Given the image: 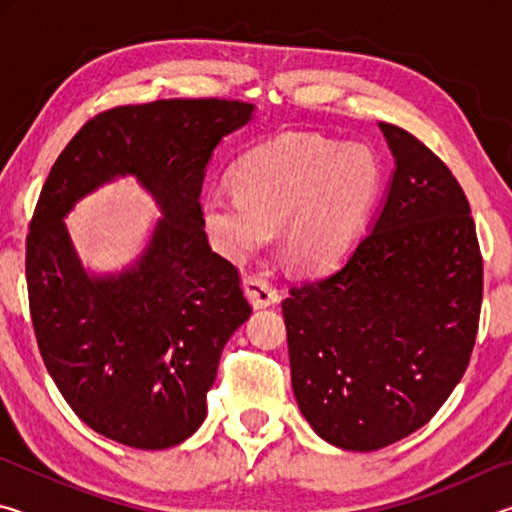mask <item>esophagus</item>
I'll return each mask as SVG.
<instances>
[{
  "label": "esophagus",
  "mask_w": 512,
  "mask_h": 512,
  "mask_svg": "<svg viewBox=\"0 0 512 512\" xmlns=\"http://www.w3.org/2000/svg\"><path fill=\"white\" fill-rule=\"evenodd\" d=\"M244 291L250 300V305H253L255 309L271 307L277 300H280V296H277V289L262 275L244 277Z\"/></svg>",
  "instance_id": "obj_1"
}]
</instances>
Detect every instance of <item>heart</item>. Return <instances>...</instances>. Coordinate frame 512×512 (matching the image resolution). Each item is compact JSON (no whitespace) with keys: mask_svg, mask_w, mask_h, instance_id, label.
I'll use <instances>...</instances> for the list:
<instances>
[{"mask_svg":"<svg viewBox=\"0 0 512 512\" xmlns=\"http://www.w3.org/2000/svg\"><path fill=\"white\" fill-rule=\"evenodd\" d=\"M232 180L235 189L203 196L212 244L241 262L280 228L284 257L305 273H325L357 244L381 167L366 144L291 133L246 153Z\"/></svg>","mask_w":512,"mask_h":512,"instance_id":"b5f03b06","label":"heart"}]
</instances>
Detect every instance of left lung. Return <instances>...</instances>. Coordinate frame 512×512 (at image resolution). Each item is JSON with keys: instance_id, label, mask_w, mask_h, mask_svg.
I'll list each match as a JSON object with an SVG mask.
<instances>
[{"instance_id": "obj_1", "label": "left lung", "mask_w": 512, "mask_h": 512, "mask_svg": "<svg viewBox=\"0 0 512 512\" xmlns=\"http://www.w3.org/2000/svg\"><path fill=\"white\" fill-rule=\"evenodd\" d=\"M379 128L395 171L368 232L282 302L300 411L350 452L393 445L436 415L470 363L483 298L458 180L418 137Z\"/></svg>"}]
</instances>
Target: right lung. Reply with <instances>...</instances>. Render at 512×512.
<instances>
[{"mask_svg": "<svg viewBox=\"0 0 512 512\" xmlns=\"http://www.w3.org/2000/svg\"><path fill=\"white\" fill-rule=\"evenodd\" d=\"M253 112V103L225 99L106 110L74 135L42 187L27 237L38 348L72 411L115 443H185L205 420L225 343L253 311L237 268L207 244L198 201L214 149ZM126 175L163 216L133 265L90 274L64 216Z\"/></svg>", "mask_w": 512, "mask_h": 512, "instance_id": "1", "label": "right lung"}]
</instances>
